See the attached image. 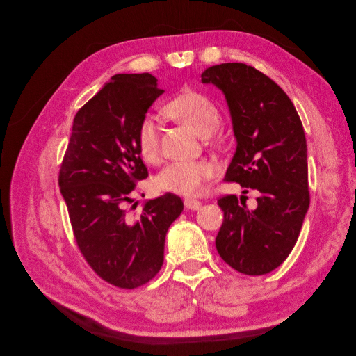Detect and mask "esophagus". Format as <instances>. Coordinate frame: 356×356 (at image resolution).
I'll use <instances>...</instances> for the list:
<instances>
[{
  "instance_id": "34e87169",
  "label": "esophagus",
  "mask_w": 356,
  "mask_h": 356,
  "mask_svg": "<svg viewBox=\"0 0 356 356\" xmlns=\"http://www.w3.org/2000/svg\"><path fill=\"white\" fill-rule=\"evenodd\" d=\"M184 207L187 209H191V211H196L202 207V203L199 200H195V199H186L184 200Z\"/></svg>"
}]
</instances>
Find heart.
Listing matches in <instances>:
<instances>
[{
    "label": "heart",
    "mask_w": 356,
    "mask_h": 356,
    "mask_svg": "<svg viewBox=\"0 0 356 356\" xmlns=\"http://www.w3.org/2000/svg\"><path fill=\"white\" fill-rule=\"evenodd\" d=\"M165 113L186 123L200 136H209L221 123L218 106L208 96L196 90H186L166 104ZM139 156L147 163H156L160 157L159 127L154 117L147 115L136 132ZM217 174V166L208 160H177L166 165L156 177V187L178 196L195 197L207 188V182Z\"/></svg>",
    "instance_id": "b5f03b06"
}]
</instances>
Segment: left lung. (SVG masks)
<instances>
[{
	"instance_id": "obj_1",
	"label": "left lung",
	"mask_w": 356,
	"mask_h": 356,
	"mask_svg": "<svg viewBox=\"0 0 356 356\" xmlns=\"http://www.w3.org/2000/svg\"><path fill=\"white\" fill-rule=\"evenodd\" d=\"M227 101L236 153L225 181L260 193L257 208L234 195L218 200L224 221L215 239L222 260L243 275H266L281 266L298 239L310 195L305 129L279 86L245 63H221L202 72Z\"/></svg>"
}]
</instances>
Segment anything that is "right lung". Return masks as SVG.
I'll list each match as a JSON object with an SVG mask.
<instances>
[{"instance_id":"right-lung-1","label":"right lung","mask_w":356,"mask_h":356,"mask_svg":"<svg viewBox=\"0 0 356 356\" xmlns=\"http://www.w3.org/2000/svg\"><path fill=\"white\" fill-rule=\"evenodd\" d=\"M161 93L148 72L113 75L75 114L59 170L80 252L105 282L124 289L159 273L169 225L184 209L172 193L145 202L138 215L127 209L136 182L148 177L138 127Z\"/></svg>"}]
</instances>
